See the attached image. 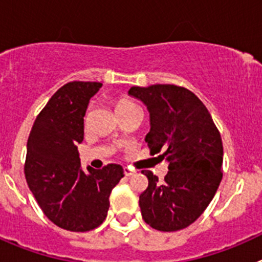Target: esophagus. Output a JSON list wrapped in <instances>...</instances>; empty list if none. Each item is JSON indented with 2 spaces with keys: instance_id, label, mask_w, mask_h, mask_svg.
Segmentation results:
<instances>
[{
  "instance_id": "obj_1",
  "label": "esophagus",
  "mask_w": 262,
  "mask_h": 262,
  "mask_svg": "<svg viewBox=\"0 0 262 262\" xmlns=\"http://www.w3.org/2000/svg\"><path fill=\"white\" fill-rule=\"evenodd\" d=\"M123 172H124V176H127V177H129V176L134 174V170H131V169H129L128 166H124Z\"/></svg>"
}]
</instances>
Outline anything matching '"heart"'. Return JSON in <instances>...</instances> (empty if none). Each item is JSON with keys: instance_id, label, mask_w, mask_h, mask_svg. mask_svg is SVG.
Wrapping results in <instances>:
<instances>
[{"instance_id": "obj_1", "label": "heart", "mask_w": 262, "mask_h": 262, "mask_svg": "<svg viewBox=\"0 0 262 262\" xmlns=\"http://www.w3.org/2000/svg\"><path fill=\"white\" fill-rule=\"evenodd\" d=\"M114 107L115 111H117L118 115H123L126 113H129V111L138 110V106L133 102V101H129V99L123 98V97H120V98H117L114 101Z\"/></svg>"}]
</instances>
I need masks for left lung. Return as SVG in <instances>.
Wrapping results in <instances>:
<instances>
[{"label": "left lung", "instance_id": "left-lung-1", "mask_svg": "<svg viewBox=\"0 0 262 262\" xmlns=\"http://www.w3.org/2000/svg\"><path fill=\"white\" fill-rule=\"evenodd\" d=\"M128 94L147 105L151 131L145 142L151 155L169 163L164 181L151 170L140 196L142 216L155 230H182L201 216L221 184L223 144L214 120L193 92L177 85L133 86Z\"/></svg>", "mask_w": 262, "mask_h": 262}]
</instances>
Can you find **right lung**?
I'll return each mask as SVG.
<instances>
[{"instance_id":"obj_1","label":"right lung","mask_w":262,"mask_h":262,"mask_svg":"<svg viewBox=\"0 0 262 262\" xmlns=\"http://www.w3.org/2000/svg\"><path fill=\"white\" fill-rule=\"evenodd\" d=\"M101 82L71 81L53 94L36 117L27 140L25 176L46 216L60 228L86 232L103 223L110 194L123 168H81L77 143L84 139L89 99Z\"/></svg>"}]
</instances>
